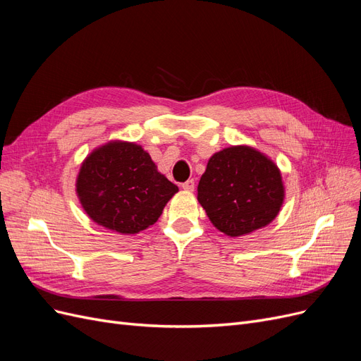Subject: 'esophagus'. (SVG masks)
I'll use <instances>...</instances> for the list:
<instances>
[{"label": "esophagus", "mask_w": 361, "mask_h": 361, "mask_svg": "<svg viewBox=\"0 0 361 361\" xmlns=\"http://www.w3.org/2000/svg\"><path fill=\"white\" fill-rule=\"evenodd\" d=\"M194 186H195L194 180L190 179V180H186V182L182 183V190H185V191H194Z\"/></svg>", "instance_id": "obj_1"}]
</instances>
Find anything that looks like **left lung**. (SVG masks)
Wrapping results in <instances>:
<instances>
[{
	"label": "left lung",
	"instance_id": "1",
	"mask_svg": "<svg viewBox=\"0 0 361 361\" xmlns=\"http://www.w3.org/2000/svg\"><path fill=\"white\" fill-rule=\"evenodd\" d=\"M283 198L278 166L247 145L230 146L210 157L197 186V200L207 218L230 238L269 226Z\"/></svg>",
	"mask_w": 361,
	"mask_h": 361
}]
</instances>
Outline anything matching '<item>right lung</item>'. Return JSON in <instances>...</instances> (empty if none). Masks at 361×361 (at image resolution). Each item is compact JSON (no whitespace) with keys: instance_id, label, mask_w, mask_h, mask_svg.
Masks as SVG:
<instances>
[{"instance_id":"add662e5","label":"right lung","mask_w":361,"mask_h":361,"mask_svg":"<svg viewBox=\"0 0 361 361\" xmlns=\"http://www.w3.org/2000/svg\"><path fill=\"white\" fill-rule=\"evenodd\" d=\"M178 191L140 145L123 140L94 149L76 179L86 215L121 234H137L154 226Z\"/></svg>"}]
</instances>
